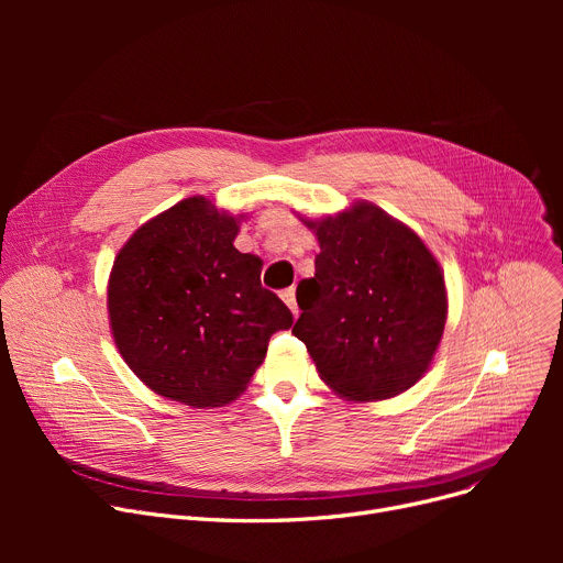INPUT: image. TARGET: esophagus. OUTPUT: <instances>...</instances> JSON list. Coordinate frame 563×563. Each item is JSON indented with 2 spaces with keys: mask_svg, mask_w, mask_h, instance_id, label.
<instances>
[{
  "mask_svg": "<svg viewBox=\"0 0 563 563\" xmlns=\"http://www.w3.org/2000/svg\"><path fill=\"white\" fill-rule=\"evenodd\" d=\"M280 297H283V301L289 306L291 314H294V317H299V306H297V289H294V287H287V289L280 294Z\"/></svg>",
  "mask_w": 563,
  "mask_h": 563,
  "instance_id": "34e87169",
  "label": "esophagus"
}]
</instances>
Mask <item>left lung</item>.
Segmentation results:
<instances>
[{"label":"left lung","mask_w":563,"mask_h":563,"mask_svg":"<svg viewBox=\"0 0 563 563\" xmlns=\"http://www.w3.org/2000/svg\"><path fill=\"white\" fill-rule=\"evenodd\" d=\"M314 230V278L303 280L291 333L319 376L346 399H390L433 361L448 319L435 257L420 236L376 205L358 202Z\"/></svg>","instance_id":"1"}]
</instances>
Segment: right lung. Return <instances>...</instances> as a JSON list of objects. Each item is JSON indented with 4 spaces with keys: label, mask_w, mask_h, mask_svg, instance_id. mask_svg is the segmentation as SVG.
Here are the masks:
<instances>
[{
    "label": "right lung",
    "mask_w": 563,
    "mask_h": 563,
    "mask_svg": "<svg viewBox=\"0 0 563 563\" xmlns=\"http://www.w3.org/2000/svg\"><path fill=\"white\" fill-rule=\"evenodd\" d=\"M236 219L194 196L141 225L109 278L113 340L147 388L194 408L240 397L289 308L232 242Z\"/></svg>",
    "instance_id": "right-lung-1"
}]
</instances>
